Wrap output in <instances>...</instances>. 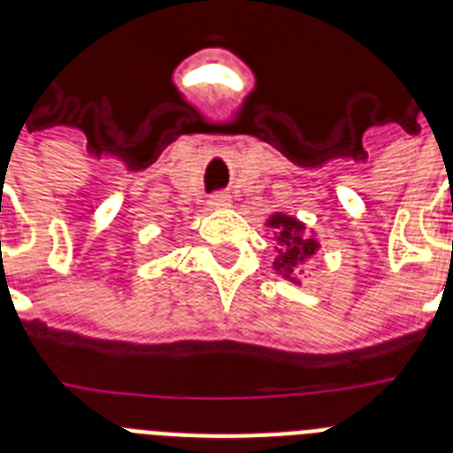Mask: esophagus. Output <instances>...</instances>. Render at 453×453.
<instances>
[{
    "mask_svg": "<svg viewBox=\"0 0 453 453\" xmlns=\"http://www.w3.org/2000/svg\"><path fill=\"white\" fill-rule=\"evenodd\" d=\"M208 206L211 208H229L231 206V197L226 192H215L213 197L208 199Z\"/></svg>",
    "mask_w": 453,
    "mask_h": 453,
    "instance_id": "34e87169",
    "label": "esophagus"
}]
</instances>
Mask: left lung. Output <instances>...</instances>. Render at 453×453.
<instances>
[{
    "label": "left lung",
    "instance_id": "1",
    "mask_svg": "<svg viewBox=\"0 0 453 453\" xmlns=\"http://www.w3.org/2000/svg\"><path fill=\"white\" fill-rule=\"evenodd\" d=\"M267 226L274 231V238L279 242V256L274 258L272 267L290 281L299 283L292 276V272L303 265V261H308L311 256H315V251L319 250V242L313 235H306V226L290 215L274 213L267 219Z\"/></svg>",
    "mask_w": 453,
    "mask_h": 453
}]
</instances>
